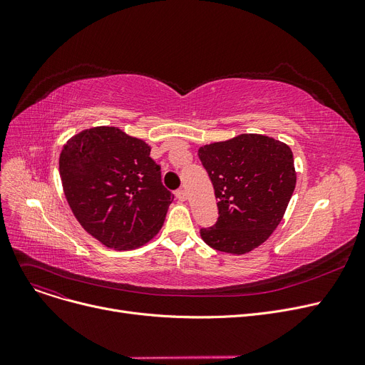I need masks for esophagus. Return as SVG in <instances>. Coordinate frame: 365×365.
<instances>
[{"label":"esophagus","instance_id":"34e87169","mask_svg":"<svg viewBox=\"0 0 365 365\" xmlns=\"http://www.w3.org/2000/svg\"><path fill=\"white\" fill-rule=\"evenodd\" d=\"M176 198L179 200V201H185L186 200V190L185 189H178L176 190Z\"/></svg>","mask_w":365,"mask_h":365}]
</instances>
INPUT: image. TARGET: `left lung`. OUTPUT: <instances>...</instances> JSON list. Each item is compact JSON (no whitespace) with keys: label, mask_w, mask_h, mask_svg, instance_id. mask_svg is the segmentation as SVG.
<instances>
[{"label":"left lung","mask_w":365,"mask_h":365,"mask_svg":"<svg viewBox=\"0 0 365 365\" xmlns=\"http://www.w3.org/2000/svg\"><path fill=\"white\" fill-rule=\"evenodd\" d=\"M217 198L219 217L201 227L215 250L245 255L263 244L279 225L296 187L293 152L262 134H241L198 149Z\"/></svg>","instance_id":"1"}]
</instances>
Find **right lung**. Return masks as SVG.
<instances>
[{
	"instance_id": "add662e5",
	"label": "right lung",
	"mask_w": 365,
	"mask_h": 365,
	"mask_svg": "<svg viewBox=\"0 0 365 365\" xmlns=\"http://www.w3.org/2000/svg\"><path fill=\"white\" fill-rule=\"evenodd\" d=\"M150 148L117 127L84 130L63 146L59 170L68 204L86 231L115 250H133L161 229L173 194Z\"/></svg>"
}]
</instances>
